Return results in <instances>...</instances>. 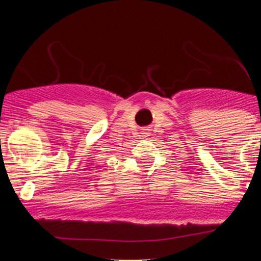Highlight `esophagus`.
Segmentation results:
<instances>
[{"mask_svg": "<svg viewBox=\"0 0 261 261\" xmlns=\"http://www.w3.org/2000/svg\"><path fill=\"white\" fill-rule=\"evenodd\" d=\"M143 134H144V136H147V134H149V129H147V128L143 129Z\"/></svg>", "mask_w": 261, "mask_h": 261, "instance_id": "obj_1", "label": "esophagus"}]
</instances>
